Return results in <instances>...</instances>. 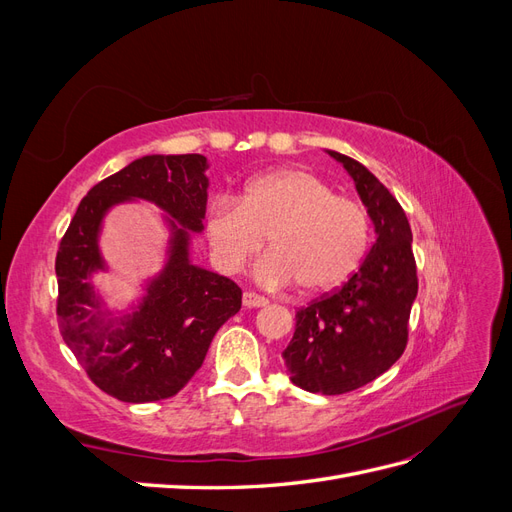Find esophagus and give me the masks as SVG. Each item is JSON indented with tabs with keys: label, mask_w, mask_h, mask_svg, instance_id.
<instances>
[{
	"label": "esophagus",
	"mask_w": 512,
	"mask_h": 512,
	"mask_svg": "<svg viewBox=\"0 0 512 512\" xmlns=\"http://www.w3.org/2000/svg\"><path fill=\"white\" fill-rule=\"evenodd\" d=\"M267 303L269 301L265 297H260V294H256V292H243V305L245 307H262Z\"/></svg>",
	"instance_id": "esophagus-1"
}]
</instances>
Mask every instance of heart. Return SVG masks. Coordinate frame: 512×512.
Returning a JSON list of instances; mask_svg holds the SVG:
<instances>
[{
	"label": "heart",
	"mask_w": 512,
	"mask_h": 512,
	"mask_svg": "<svg viewBox=\"0 0 512 512\" xmlns=\"http://www.w3.org/2000/svg\"><path fill=\"white\" fill-rule=\"evenodd\" d=\"M207 239L224 273H237L269 239L271 254L256 267L262 284L284 288L297 282L309 294L331 292L361 267L371 213L312 170L277 168L247 181L241 203L228 196L213 200Z\"/></svg>",
	"instance_id": "b5f03b06"
}]
</instances>
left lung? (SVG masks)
I'll return each mask as SVG.
<instances>
[{"label": "left lung", "mask_w": 512, "mask_h": 512, "mask_svg": "<svg viewBox=\"0 0 512 512\" xmlns=\"http://www.w3.org/2000/svg\"><path fill=\"white\" fill-rule=\"evenodd\" d=\"M329 156L354 179L378 237L346 284L299 309L282 356L301 389L342 395L376 380L404 354L418 277L412 230L397 198L361 162L337 151Z\"/></svg>", "instance_id": "1"}]
</instances>
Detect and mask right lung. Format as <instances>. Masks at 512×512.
Instances as JSON below:
<instances>
[{
	"label": "right lung",
	"instance_id": "add662e5",
	"mask_svg": "<svg viewBox=\"0 0 512 512\" xmlns=\"http://www.w3.org/2000/svg\"><path fill=\"white\" fill-rule=\"evenodd\" d=\"M207 158L145 156L87 192L59 243L57 320L68 348L100 391L126 404L177 395L203 365L213 335L241 309V288L190 262V232L203 230ZM143 197L173 217L169 260L132 315L108 319L88 284L103 268L97 235L105 211Z\"/></svg>",
	"mask_w": 512,
	"mask_h": 512
}]
</instances>
